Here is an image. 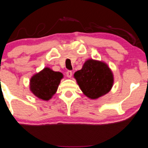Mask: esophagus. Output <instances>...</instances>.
I'll use <instances>...</instances> for the list:
<instances>
[{
  "mask_svg": "<svg viewBox=\"0 0 148 148\" xmlns=\"http://www.w3.org/2000/svg\"><path fill=\"white\" fill-rule=\"evenodd\" d=\"M66 75L68 78L72 77V71H70V70L68 71V72H66Z\"/></svg>",
  "mask_w": 148,
  "mask_h": 148,
  "instance_id": "1",
  "label": "esophagus"
}]
</instances>
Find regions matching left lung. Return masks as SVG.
Wrapping results in <instances>:
<instances>
[{"mask_svg": "<svg viewBox=\"0 0 148 148\" xmlns=\"http://www.w3.org/2000/svg\"><path fill=\"white\" fill-rule=\"evenodd\" d=\"M80 89L87 98L96 100L111 91L114 83L113 74L103 61L89 59L81 70L74 73Z\"/></svg>", "mask_w": 148, "mask_h": 148, "instance_id": "8db88e82", "label": "left lung"}]
</instances>
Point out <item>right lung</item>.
Wrapping results in <instances>:
<instances>
[{
  "label": "right lung",
  "mask_w": 148,
  "mask_h": 148,
  "mask_svg": "<svg viewBox=\"0 0 148 148\" xmlns=\"http://www.w3.org/2000/svg\"><path fill=\"white\" fill-rule=\"evenodd\" d=\"M63 78V75L61 72H55L46 67L31 78L30 91L38 98L48 101L57 92Z\"/></svg>",
  "instance_id": "right-lung-1"
}]
</instances>
